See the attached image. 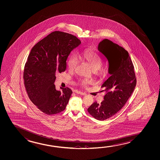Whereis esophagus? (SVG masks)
Returning <instances> with one entry per match:
<instances>
[{"label":"esophagus","instance_id":"obj_1","mask_svg":"<svg viewBox=\"0 0 160 160\" xmlns=\"http://www.w3.org/2000/svg\"><path fill=\"white\" fill-rule=\"evenodd\" d=\"M75 93H77V94H81V95H82V96H85L86 94V93L82 92L81 91H75Z\"/></svg>","mask_w":160,"mask_h":160}]
</instances>
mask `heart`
Masks as SVG:
<instances>
[{
  "instance_id": "heart-1",
  "label": "heart",
  "mask_w": 160,
  "mask_h": 160,
  "mask_svg": "<svg viewBox=\"0 0 160 160\" xmlns=\"http://www.w3.org/2000/svg\"><path fill=\"white\" fill-rule=\"evenodd\" d=\"M78 57L83 59L88 63L93 70H97L100 68L102 61L100 58L96 53L89 50H85L81 53H79ZM78 63V58L76 55H71L68 61V67L69 70L73 71L76 68ZM83 87L88 86L91 83V81L88 79H81L78 82Z\"/></svg>"
}]
</instances>
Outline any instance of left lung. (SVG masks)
Masks as SVG:
<instances>
[{
  "instance_id": "left-lung-1",
  "label": "left lung",
  "mask_w": 160,
  "mask_h": 160,
  "mask_svg": "<svg viewBox=\"0 0 160 160\" xmlns=\"http://www.w3.org/2000/svg\"><path fill=\"white\" fill-rule=\"evenodd\" d=\"M100 57L107 63L110 77L102 86L106 92L100 104L95 102L88 112L96 119L104 120L123 107L135 88L136 76L129 53L124 48L105 38L98 46Z\"/></svg>"
}]
</instances>
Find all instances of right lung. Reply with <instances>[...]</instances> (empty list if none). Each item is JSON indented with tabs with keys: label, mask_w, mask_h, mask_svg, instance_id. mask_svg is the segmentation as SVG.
I'll return each instance as SVG.
<instances>
[{
	"label": "right lung",
	"mask_w": 160,
	"mask_h": 160,
	"mask_svg": "<svg viewBox=\"0 0 160 160\" xmlns=\"http://www.w3.org/2000/svg\"><path fill=\"white\" fill-rule=\"evenodd\" d=\"M81 43L76 36L54 31L32 48L24 72V84L30 99L48 115L64 110L72 91L69 88L56 90V73L66 69L70 53Z\"/></svg>",
	"instance_id": "obj_1"
}]
</instances>
